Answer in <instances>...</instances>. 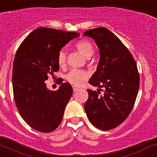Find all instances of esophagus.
<instances>
[{"label":"esophagus","instance_id":"34e87169","mask_svg":"<svg viewBox=\"0 0 157 157\" xmlns=\"http://www.w3.org/2000/svg\"><path fill=\"white\" fill-rule=\"evenodd\" d=\"M79 90V88H78V87H77V86H73V90H74V92H77V90Z\"/></svg>","mask_w":157,"mask_h":157}]
</instances>
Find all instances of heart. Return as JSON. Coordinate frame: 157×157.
<instances>
[{"instance_id": "obj_1", "label": "heart", "mask_w": 157, "mask_h": 157, "mask_svg": "<svg viewBox=\"0 0 157 157\" xmlns=\"http://www.w3.org/2000/svg\"><path fill=\"white\" fill-rule=\"evenodd\" d=\"M75 47L79 52L86 58H90L93 54L94 47L91 42L87 40H81L78 42L76 43ZM67 62V53H66L65 49H62L59 52L57 56V62L59 67H63L66 65ZM87 77L86 72L82 70H77L73 69L70 71L68 74L66 75V80L71 83L74 85H79L81 83L83 80H85Z\"/></svg>"}]
</instances>
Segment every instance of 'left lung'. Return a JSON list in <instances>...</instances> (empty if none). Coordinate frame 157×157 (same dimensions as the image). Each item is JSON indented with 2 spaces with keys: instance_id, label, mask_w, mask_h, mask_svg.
Masks as SVG:
<instances>
[{
  "instance_id": "left-lung-1",
  "label": "left lung",
  "mask_w": 157,
  "mask_h": 157,
  "mask_svg": "<svg viewBox=\"0 0 157 157\" xmlns=\"http://www.w3.org/2000/svg\"><path fill=\"white\" fill-rule=\"evenodd\" d=\"M83 35L95 40L100 52L98 67L89 83L105 89L102 95L101 89L87 90L84 108L92 124L107 131L117 127L131 113L139 89V74L131 52L108 29L96 28Z\"/></svg>"
}]
</instances>
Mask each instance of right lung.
Here are the masks:
<instances>
[{"label": "right lung", "mask_w": 157, "mask_h": 157, "mask_svg": "<svg viewBox=\"0 0 157 157\" xmlns=\"http://www.w3.org/2000/svg\"><path fill=\"white\" fill-rule=\"evenodd\" d=\"M79 33L41 27L25 38L16 53L13 67L15 102L23 120L40 132H50L62 122L73 89L69 83L59 90H47L45 81L59 66L57 56Z\"/></svg>", "instance_id": "obj_1"}]
</instances>
